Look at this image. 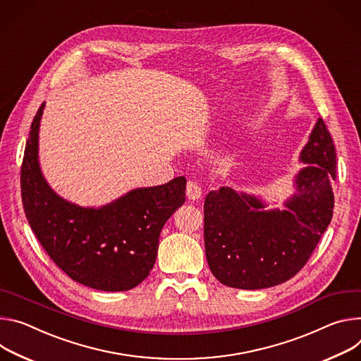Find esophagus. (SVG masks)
<instances>
[{"instance_id":"1","label":"esophagus","mask_w":361,"mask_h":361,"mask_svg":"<svg viewBox=\"0 0 361 361\" xmlns=\"http://www.w3.org/2000/svg\"><path fill=\"white\" fill-rule=\"evenodd\" d=\"M186 196L188 199H192V201H196L202 196V188L197 182L195 180H189L186 185Z\"/></svg>"}]
</instances>
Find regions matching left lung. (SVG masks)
Returning a JSON list of instances; mask_svg holds the SVG:
<instances>
[{"instance_id": "1", "label": "left lung", "mask_w": 361, "mask_h": 361, "mask_svg": "<svg viewBox=\"0 0 361 361\" xmlns=\"http://www.w3.org/2000/svg\"><path fill=\"white\" fill-rule=\"evenodd\" d=\"M302 168L286 209H264L255 195L229 186L211 190L204 205L208 265L224 286L261 290L283 284L308 261L333 218L336 149L318 118L300 153Z\"/></svg>"}]
</instances>
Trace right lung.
<instances>
[{"mask_svg": "<svg viewBox=\"0 0 361 361\" xmlns=\"http://www.w3.org/2000/svg\"><path fill=\"white\" fill-rule=\"evenodd\" d=\"M44 106L34 116L21 166L27 221L50 258L74 281L100 291L132 290L154 265L164 225L185 204L186 179L137 188L99 208L66 201L47 183L38 162Z\"/></svg>", "mask_w": 361, "mask_h": 361, "instance_id": "1", "label": "right lung"}]
</instances>
